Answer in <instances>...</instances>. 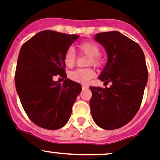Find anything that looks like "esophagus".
<instances>
[{"label":"esophagus","instance_id":"34e87169","mask_svg":"<svg viewBox=\"0 0 160 160\" xmlns=\"http://www.w3.org/2000/svg\"><path fill=\"white\" fill-rule=\"evenodd\" d=\"M82 88H83V89H88V85L82 84Z\"/></svg>","mask_w":160,"mask_h":160}]
</instances>
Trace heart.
Returning a JSON list of instances; mask_svg holds the SVG:
<instances>
[{
  "label": "heart",
  "instance_id": "b5f03b06",
  "mask_svg": "<svg viewBox=\"0 0 160 160\" xmlns=\"http://www.w3.org/2000/svg\"><path fill=\"white\" fill-rule=\"evenodd\" d=\"M79 50L81 53H85L90 56L89 58V65H93L95 66L99 65L101 62L100 58L98 55L100 54V48L98 44L94 42H83L79 45ZM77 54L73 48L69 47L67 49L64 54V62L65 65L69 68L75 65ZM95 76V71L91 68H77V69L72 71L69 73V78L75 82L80 83H87L89 80H92Z\"/></svg>",
  "mask_w": 160,
  "mask_h": 160
}]
</instances>
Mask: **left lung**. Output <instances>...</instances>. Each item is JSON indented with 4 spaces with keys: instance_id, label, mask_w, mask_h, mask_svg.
I'll return each mask as SVG.
<instances>
[{
    "instance_id": "obj_1",
    "label": "left lung",
    "mask_w": 160,
    "mask_h": 160,
    "mask_svg": "<svg viewBox=\"0 0 160 160\" xmlns=\"http://www.w3.org/2000/svg\"><path fill=\"white\" fill-rule=\"evenodd\" d=\"M95 39L108 57L98 79L112 84L90 87L92 118L104 129H118L129 123L141 107L148 77L145 58L141 46L118 31L98 33Z\"/></svg>"
}]
</instances>
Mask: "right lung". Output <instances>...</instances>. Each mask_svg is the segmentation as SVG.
<instances>
[{
	"mask_svg": "<svg viewBox=\"0 0 160 160\" xmlns=\"http://www.w3.org/2000/svg\"><path fill=\"white\" fill-rule=\"evenodd\" d=\"M79 38L57 31H40L23 43L18 58L15 83L23 108L31 122L46 129H58L68 122L81 85L66 78L64 54Z\"/></svg>",
	"mask_w": 160,
	"mask_h": 160,
	"instance_id": "obj_1",
	"label": "right lung"
}]
</instances>
